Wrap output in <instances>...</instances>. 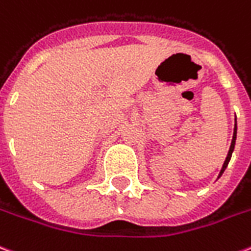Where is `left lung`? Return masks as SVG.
Here are the masks:
<instances>
[{"instance_id":"8db88e82","label":"left lung","mask_w":251,"mask_h":251,"mask_svg":"<svg viewBox=\"0 0 251 251\" xmlns=\"http://www.w3.org/2000/svg\"><path fill=\"white\" fill-rule=\"evenodd\" d=\"M236 138H237V122H236V125H234V133H233V139H232V143H230V149H229V152H227L226 159H225V162H224L223 168H221V171H220L219 177L223 175L224 171H225V168L227 167V163H229V160H230V158H232L233 150H234V145H236Z\"/></svg>"}]
</instances>
